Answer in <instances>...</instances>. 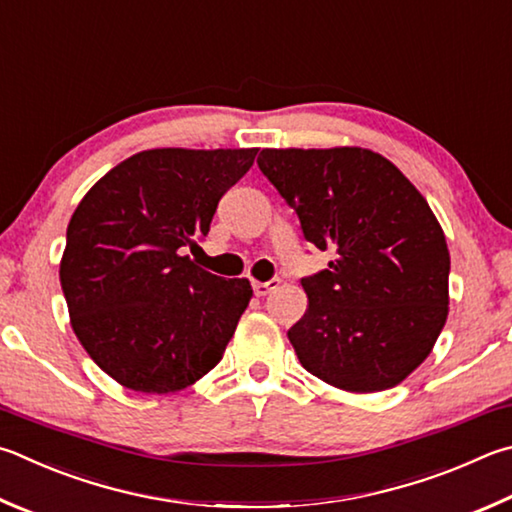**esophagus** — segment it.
I'll list each match as a JSON object with an SVG mask.
<instances>
[{
    "instance_id": "esophagus-1",
    "label": "esophagus",
    "mask_w": 512,
    "mask_h": 512,
    "mask_svg": "<svg viewBox=\"0 0 512 512\" xmlns=\"http://www.w3.org/2000/svg\"><path fill=\"white\" fill-rule=\"evenodd\" d=\"M277 286H280V280H277V277H273V280H268V282H253V293L257 297H264L271 291H275Z\"/></svg>"
}]
</instances>
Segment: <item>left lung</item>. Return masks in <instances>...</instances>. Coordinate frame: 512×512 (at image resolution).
Here are the masks:
<instances>
[{"instance_id":"1","label":"left lung","mask_w":512,"mask_h":512,"mask_svg":"<svg viewBox=\"0 0 512 512\" xmlns=\"http://www.w3.org/2000/svg\"><path fill=\"white\" fill-rule=\"evenodd\" d=\"M259 170L333 262L302 277L288 329L302 367L347 392H383L430 356L448 318L450 253L423 194L362 147L262 150Z\"/></svg>"}]
</instances>
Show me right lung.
Instances as JSON below:
<instances>
[{"mask_svg":"<svg viewBox=\"0 0 512 512\" xmlns=\"http://www.w3.org/2000/svg\"><path fill=\"white\" fill-rule=\"evenodd\" d=\"M257 150H147L129 156L73 212L60 284L71 327L120 385L170 394L217 365L253 297L248 280L185 253Z\"/></svg>","mask_w":512,"mask_h":512,"instance_id":"1","label":"right lung"}]
</instances>
